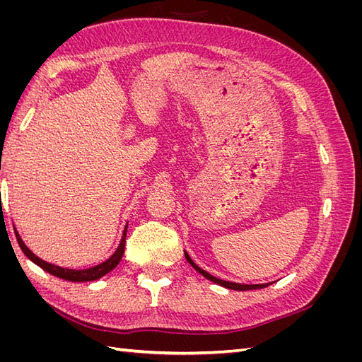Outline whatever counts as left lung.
Here are the masks:
<instances>
[{
    "label": "left lung",
    "mask_w": 362,
    "mask_h": 362,
    "mask_svg": "<svg viewBox=\"0 0 362 362\" xmlns=\"http://www.w3.org/2000/svg\"><path fill=\"white\" fill-rule=\"evenodd\" d=\"M185 254V259H187L190 264H192V267L194 269V270H198L201 275L204 276V278H206V279H210L211 282H216V284H218V286H222V287H225V288H229V290H237V291H246V290H257V288H264V287H267L269 284H258V286H245V284H235V282H229V281H223V279H217V278H214L213 275H210V273H206L205 270H202L201 267H198L194 264V262L192 261V258L189 257V254L187 252H184Z\"/></svg>",
    "instance_id": "left-lung-1"
}]
</instances>
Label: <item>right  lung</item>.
<instances>
[{
    "mask_svg": "<svg viewBox=\"0 0 362 362\" xmlns=\"http://www.w3.org/2000/svg\"><path fill=\"white\" fill-rule=\"evenodd\" d=\"M16 234V240H18V245L19 247L23 249L24 254L27 255V258H30L35 264H37L40 269H43L45 272L51 273V275L57 276V278H62V279H66V281H71V282H87V281H96L100 279L101 276L107 275L108 272H112L117 264L119 261L122 259V255L125 252V240H127V228L124 229V235H122V240H120L119 243V247L116 249L115 254L108 258L107 261L101 262V264H98L95 267H90V269H84V270H74V269H63V267H59V266H54V264H49V262L40 259L39 257H36L33 252L24 245L23 238L19 237V234L15 231Z\"/></svg>",
    "mask_w": 362,
    "mask_h": 362,
    "instance_id": "1",
    "label": "right lung"
}]
</instances>
